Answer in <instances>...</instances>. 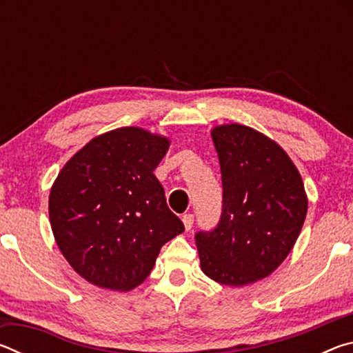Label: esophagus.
<instances>
[{"label":"esophagus","instance_id":"1","mask_svg":"<svg viewBox=\"0 0 353 353\" xmlns=\"http://www.w3.org/2000/svg\"><path fill=\"white\" fill-rule=\"evenodd\" d=\"M182 221H183V225H185V229L187 230H190L191 227H193V221H194V216L191 213H185L183 216H182Z\"/></svg>","mask_w":353,"mask_h":353}]
</instances>
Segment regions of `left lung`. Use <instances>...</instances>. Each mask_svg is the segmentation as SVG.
<instances>
[{
    "instance_id": "1",
    "label": "left lung",
    "mask_w": 353,
    "mask_h": 353,
    "mask_svg": "<svg viewBox=\"0 0 353 353\" xmlns=\"http://www.w3.org/2000/svg\"><path fill=\"white\" fill-rule=\"evenodd\" d=\"M223 179L218 225L194 235L201 270L243 286L282 265L301 234L308 201L302 177L282 148L243 124L212 130Z\"/></svg>"
}]
</instances>
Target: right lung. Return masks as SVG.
I'll return each mask as SVG.
<instances>
[{
    "instance_id": "add662e5",
    "label": "right lung",
    "mask_w": 353,
    "mask_h": 353,
    "mask_svg": "<svg viewBox=\"0 0 353 353\" xmlns=\"http://www.w3.org/2000/svg\"><path fill=\"white\" fill-rule=\"evenodd\" d=\"M170 140L140 128L94 137L50 193V223L71 268L101 288L129 291L152 271L165 243L185 230L154 176Z\"/></svg>"
}]
</instances>
